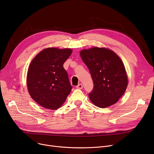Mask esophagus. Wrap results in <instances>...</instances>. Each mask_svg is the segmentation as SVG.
<instances>
[{
	"instance_id": "obj_1",
	"label": "esophagus",
	"mask_w": 154,
	"mask_h": 154,
	"mask_svg": "<svg viewBox=\"0 0 154 154\" xmlns=\"http://www.w3.org/2000/svg\"><path fill=\"white\" fill-rule=\"evenodd\" d=\"M76 88H77V89H82V88H83V86H82V84H78V85H77Z\"/></svg>"
}]
</instances>
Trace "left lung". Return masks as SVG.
I'll use <instances>...</instances> for the list:
<instances>
[{"label":"left lung","mask_w":154,"mask_h":154,"mask_svg":"<svg viewBox=\"0 0 154 154\" xmlns=\"http://www.w3.org/2000/svg\"><path fill=\"white\" fill-rule=\"evenodd\" d=\"M80 55L89 68L94 83L89 97L100 108L118 101L128 86V76L121 59L110 49L92 48L83 49Z\"/></svg>","instance_id":"8db88e82"}]
</instances>
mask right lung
<instances>
[{"label": "right lung", "instance_id": "add662e5", "mask_svg": "<svg viewBox=\"0 0 154 154\" xmlns=\"http://www.w3.org/2000/svg\"><path fill=\"white\" fill-rule=\"evenodd\" d=\"M72 53L71 49H44L33 59L28 68V93L45 109H58L71 92L72 86L63 65Z\"/></svg>", "mask_w": 154, "mask_h": 154}]
</instances>
